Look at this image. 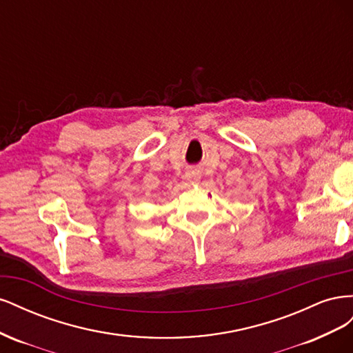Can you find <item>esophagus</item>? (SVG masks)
Returning <instances> with one entry per match:
<instances>
[{"label": "esophagus", "mask_w": 353, "mask_h": 353, "mask_svg": "<svg viewBox=\"0 0 353 353\" xmlns=\"http://www.w3.org/2000/svg\"><path fill=\"white\" fill-rule=\"evenodd\" d=\"M185 178H187L188 181H199V179H200L199 170H197V169H190V170H187Z\"/></svg>", "instance_id": "34e87169"}]
</instances>
